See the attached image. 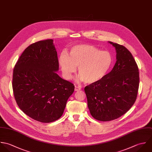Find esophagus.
<instances>
[{
	"label": "esophagus",
	"instance_id": "1",
	"mask_svg": "<svg viewBox=\"0 0 152 152\" xmlns=\"http://www.w3.org/2000/svg\"><path fill=\"white\" fill-rule=\"evenodd\" d=\"M81 89H80V88H79V87H78V86H75V91H80Z\"/></svg>",
	"mask_w": 152,
	"mask_h": 152
}]
</instances>
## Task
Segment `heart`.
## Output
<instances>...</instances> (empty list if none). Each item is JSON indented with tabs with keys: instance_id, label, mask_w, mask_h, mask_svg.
Segmentation results:
<instances>
[{
	"instance_id": "heart-1",
	"label": "heart",
	"mask_w": 152,
	"mask_h": 152,
	"mask_svg": "<svg viewBox=\"0 0 152 152\" xmlns=\"http://www.w3.org/2000/svg\"><path fill=\"white\" fill-rule=\"evenodd\" d=\"M59 63L65 79L70 80L78 67L79 82L93 84L102 80L108 73L113 63V58L107 51L86 44L72 46L69 55L61 52Z\"/></svg>"
}]
</instances>
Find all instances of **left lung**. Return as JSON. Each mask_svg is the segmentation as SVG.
Returning a JSON list of instances; mask_svg holds the SVG:
<instances>
[{"label":"left lung","mask_w":152,"mask_h":152,"mask_svg":"<svg viewBox=\"0 0 152 152\" xmlns=\"http://www.w3.org/2000/svg\"><path fill=\"white\" fill-rule=\"evenodd\" d=\"M108 42L116 52L113 69L100 81L85 88L91 116L103 121L125 114L136 100L139 85V69L132 53L122 45Z\"/></svg>","instance_id":"left-lung-1"}]
</instances>
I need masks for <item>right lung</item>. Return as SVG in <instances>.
Masks as SVG:
<instances>
[{
	"instance_id": "1",
	"label": "right lung",
	"mask_w": 152,
	"mask_h": 152,
	"mask_svg": "<svg viewBox=\"0 0 152 152\" xmlns=\"http://www.w3.org/2000/svg\"><path fill=\"white\" fill-rule=\"evenodd\" d=\"M59 61L53 40L29 46L15 66L12 87L16 103L34 120L50 123L62 116L75 86L57 74Z\"/></svg>"
}]
</instances>
